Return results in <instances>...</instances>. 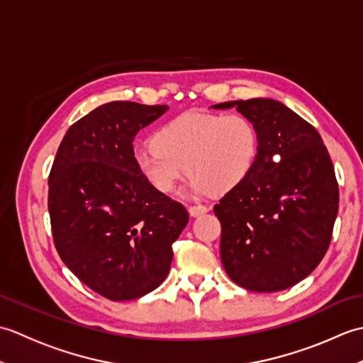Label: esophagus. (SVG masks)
Wrapping results in <instances>:
<instances>
[{"label":"esophagus","instance_id":"1","mask_svg":"<svg viewBox=\"0 0 363 363\" xmlns=\"http://www.w3.org/2000/svg\"><path fill=\"white\" fill-rule=\"evenodd\" d=\"M207 212H209V207L201 206V204L190 206V207H189V213L191 215V217H199V215H204V213H207Z\"/></svg>","mask_w":363,"mask_h":363}]
</instances>
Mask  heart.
<instances>
[{
	"mask_svg": "<svg viewBox=\"0 0 363 363\" xmlns=\"http://www.w3.org/2000/svg\"><path fill=\"white\" fill-rule=\"evenodd\" d=\"M259 150V130L246 115L186 112L160 125L151 146L135 150L133 159L160 195H172L187 172L190 195H226L248 179Z\"/></svg>",
	"mask_w": 363,
	"mask_h": 363,
	"instance_id": "b5f03b06",
	"label": "heart"
}]
</instances>
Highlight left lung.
<instances>
[{
	"mask_svg": "<svg viewBox=\"0 0 363 363\" xmlns=\"http://www.w3.org/2000/svg\"><path fill=\"white\" fill-rule=\"evenodd\" d=\"M229 107L254 121L260 150L248 179L213 207L223 267L246 290H285L329 248L338 212L333 160L318 130L282 103L252 98L213 109Z\"/></svg>",
	"mask_w": 363,
	"mask_h": 363,
	"instance_id": "8db88e82",
	"label": "left lung"
}]
</instances>
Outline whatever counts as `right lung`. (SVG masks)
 <instances>
[{
  "label": "right lung",
  "mask_w": 363,
  "mask_h": 363,
  "mask_svg": "<svg viewBox=\"0 0 363 363\" xmlns=\"http://www.w3.org/2000/svg\"><path fill=\"white\" fill-rule=\"evenodd\" d=\"M165 104L112 101L67 130L48 179L54 246L78 279L112 301L137 299L165 281L172 245L189 223L181 203L146 184L134 137Z\"/></svg>",
  "instance_id": "add662e5"
}]
</instances>
